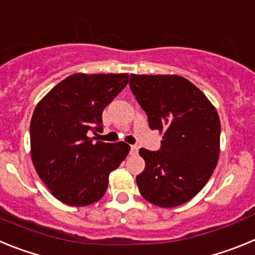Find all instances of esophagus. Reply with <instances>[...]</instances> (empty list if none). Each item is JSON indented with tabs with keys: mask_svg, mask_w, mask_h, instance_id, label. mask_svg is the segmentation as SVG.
I'll use <instances>...</instances> for the list:
<instances>
[{
	"mask_svg": "<svg viewBox=\"0 0 255 255\" xmlns=\"http://www.w3.org/2000/svg\"><path fill=\"white\" fill-rule=\"evenodd\" d=\"M138 145H131V147H130V153H131V154H138Z\"/></svg>",
	"mask_w": 255,
	"mask_h": 255,
	"instance_id": "34e87169",
	"label": "esophagus"
}]
</instances>
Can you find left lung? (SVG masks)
I'll use <instances>...</instances> for the list:
<instances>
[{
	"label": "left lung",
	"mask_w": 255,
	"mask_h": 255,
	"mask_svg": "<svg viewBox=\"0 0 255 255\" xmlns=\"http://www.w3.org/2000/svg\"><path fill=\"white\" fill-rule=\"evenodd\" d=\"M130 89L152 130L163 131L157 152L140 148L145 168L139 191L152 204L181 206L199 193L220 155L221 124L208 98L179 75H130Z\"/></svg>",
	"instance_id": "left-lung-1"
}]
</instances>
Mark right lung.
I'll list each match as a JSON object with an SVG mask.
<instances>
[{"mask_svg": "<svg viewBox=\"0 0 255 255\" xmlns=\"http://www.w3.org/2000/svg\"><path fill=\"white\" fill-rule=\"evenodd\" d=\"M128 74H74L58 83L33 112L31 159L53 197L74 207L105 195L108 175L130 150L124 141L89 138L102 129L106 106L128 84Z\"/></svg>", "mask_w": 255, "mask_h": 255, "instance_id": "1", "label": "right lung"}]
</instances>
